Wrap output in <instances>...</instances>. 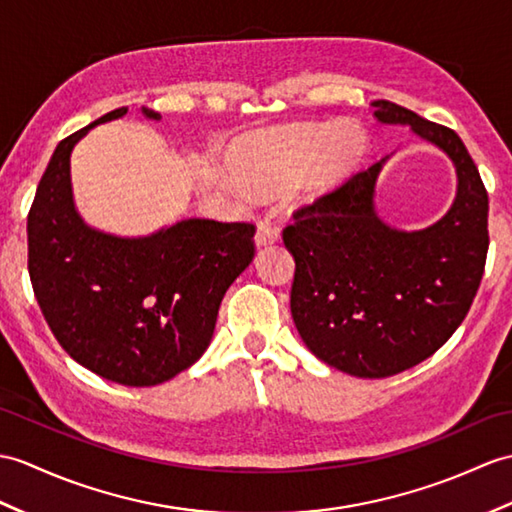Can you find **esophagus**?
<instances>
[{"label": "esophagus", "instance_id": "obj_1", "mask_svg": "<svg viewBox=\"0 0 512 512\" xmlns=\"http://www.w3.org/2000/svg\"><path fill=\"white\" fill-rule=\"evenodd\" d=\"M279 240V229L272 227L270 222H259L257 224V233H255V246H270Z\"/></svg>", "mask_w": 512, "mask_h": 512}]
</instances>
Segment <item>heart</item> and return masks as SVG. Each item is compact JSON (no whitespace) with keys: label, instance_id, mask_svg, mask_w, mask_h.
<instances>
[{"label":"heart","instance_id":"heart-1","mask_svg":"<svg viewBox=\"0 0 512 512\" xmlns=\"http://www.w3.org/2000/svg\"><path fill=\"white\" fill-rule=\"evenodd\" d=\"M368 152L358 122L292 124L255 130L229 154L233 176L257 192L283 189L292 209L323 202L349 181Z\"/></svg>","mask_w":512,"mask_h":512}]
</instances>
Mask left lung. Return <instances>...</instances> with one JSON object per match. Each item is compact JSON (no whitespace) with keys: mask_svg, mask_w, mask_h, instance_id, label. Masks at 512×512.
<instances>
[{"mask_svg":"<svg viewBox=\"0 0 512 512\" xmlns=\"http://www.w3.org/2000/svg\"><path fill=\"white\" fill-rule=\"evenodd\" d=\"M373 106L379 124L410 126L447 154L456 196L430 227H390L375 207L388 154L285 227L299 336L318 360L364 379L397 375L443 347L469 312L489 251V196L462 139L395 102Z\"/></svg>","mask_w":512,"mask_h":512,"instance_id":"obj_1","label":"left lung"}]
</instances>
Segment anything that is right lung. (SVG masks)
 Masks as SVG:
<instances>
[{
	"label": "right lung",
	"instance_id": "add662e5",
	"mask_svg": "<svg viewBox=\"0 0 512 512\" xmlns=\"http://www.w3.org/2000/svg\"><path fill=\"white\" fill-rule=\"evenodd\" d=\"M102 115L56 146L28 216V270L41 312L78 364L122 386H157L207 351L224 292L255 257V227L178 220L150 235L91 227L71 189V152ZM146 120L161 113L141 109Z\"/></svg>",
	"mask_w": 512,
	"mask_h": 512
}]
</instances>
